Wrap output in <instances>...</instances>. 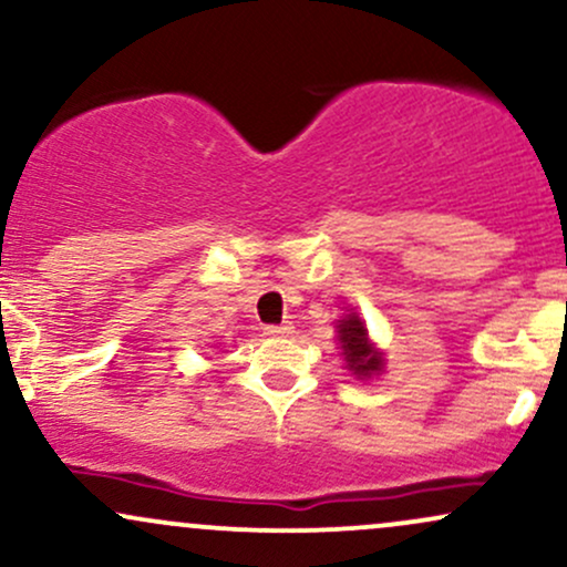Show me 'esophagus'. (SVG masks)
Here are the masks:
<instances>
[{"label":"esophagus","instance_id":"esophagus-1","mask_svg":"<svg viewBox=\"0 0 567 567\" xmlns=\"http://www.w3.org/2000/svg\"><path fill=\"white\" fill-rule=\"evenodd\" d=\"M264 333H266V336H271V338L290 336V333H292V324H290V322H285V324H269V328H266Z\"/></svg>","mask_w":567,"mask_h":567}]
</instances>
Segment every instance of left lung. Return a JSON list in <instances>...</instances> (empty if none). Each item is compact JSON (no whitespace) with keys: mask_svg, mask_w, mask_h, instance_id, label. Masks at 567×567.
Here are the masks:
<instances>
[{"mask_svg":"<svg viewBox=\"0 0 567 567\" xmlns=\"http://www.w3.org/2000/svg\"><path fill=\"white\" fill-rule=\"evenodd\" d=\"M338 341H341L343 360H347V368L357 379H370V375L381 373L383 370V354L370 343L365 322L360 320L357 311H349L343 320H338Z\"/></svg>","mask_w":567,"mask_h":567,"instance_id":"obj_1","label":"left lung"}]
</instances>
